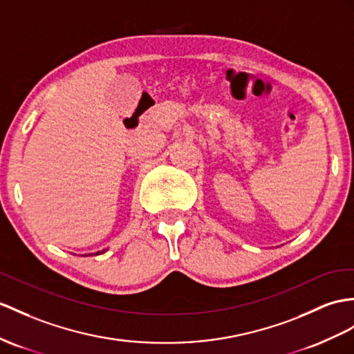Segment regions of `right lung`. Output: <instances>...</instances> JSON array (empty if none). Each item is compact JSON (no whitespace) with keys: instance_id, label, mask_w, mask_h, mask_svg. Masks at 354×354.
Listing matches in <instances>:
<instances>
[{"instance_id":"1","label":"right lung","mask_w":354,"mask_h":354,"mask_svg":"<svg viewBox=\"0 0 354 354\" xmlns=\"http://www.w3.org/2000/svg\"><path fill=\"white\" fill-rule=\"evenodd\" d=\"M103 252H105V249H103V251H99V252H96V254H94V255H99V254H103ZM90 255H93V254H90ZM85 257H87V255H85Z\"/></svg>"}]
</instances>
